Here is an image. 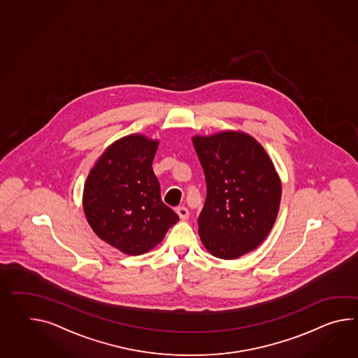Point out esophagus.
Instances as JSON below:
<instances>
[{
	"label": "esophagus",
	"instance_id": "34e87169",
	"mask_svg": "<svg viewBox=\"0 0 358 358\" xmlns=\"http://www.w3.org/2000/svg\"><path fill=\"white\" fill-rule=\"evenodd\" d=\"M176 212H177V215H180V218H181L182 221L187 220V218H189V215H190V213H189V209L186 207H183V206L176 208Z\"/></svg>",
	"mask_w": 358,
	"mask_h": 358
}]
</instances>
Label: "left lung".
Returning a JSON list of instances; mask_svg holds the SVG:
<instances>
[{
	"label": "left lung",
	"instance_id": "left-lung-1",
	"mask_svg": "<svg viewBox=\"0 0 358 358\" xmlns=\"http://www.w3.org/2000/svg\"><path fill=\"white\" fill-rule=\"evenodd\" d=\"M192 143L207 183L198 218L204 247L222 259L249 253L268 235L278 217L281 183L272 162L245 134L196 136Z\"/></svg>",
	"mask_w": 358,
	"mask_h": 358
}]
</instances>
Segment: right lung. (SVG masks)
Masks as SVG:
<instances>
[{"label":"right lung","instance_id":"1","mask_svg":"<svg viewBox=\"0 0 358 358\" xmlns=\"http://www.w3.org/2000/svg\"><path fill=\"white\" fill-rule=\"evenodd\" d=\"M158 141L120 138L97 160L83 191V209L96 235L131 255L149 252L180 218L160 198L152 171Z\"/></svg>","mask_w":358,"mask_h":358}]
</instances>
